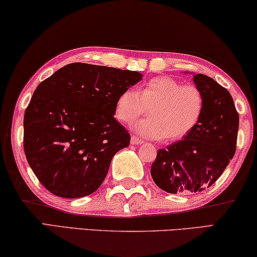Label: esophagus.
<instances>
[{
    "instance_id": "obj_1",
    "label": "esophagus",
    "mask_w": 257,
    "mask_h": 257,
    "mask_svg": "<svg viewBox=\"0 0 257 257\" xmlns=\"http://www.w3.org/2000/svg\"><path fill=\"white\" fill-rule=\"evenodd\" d=\"M142 144H144V141H142L141 139H139L137 137H132L131 138V145L138 146V145H142Z\"/></svg>"
}]
</instances>
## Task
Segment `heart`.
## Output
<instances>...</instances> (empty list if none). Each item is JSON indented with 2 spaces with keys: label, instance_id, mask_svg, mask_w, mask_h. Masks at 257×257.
Here are the masks:
<instances>
[{
  "label": "heart",
  "instance_id": "obj_1",
  "mask_svg": "<svg viewBox=\"0 0 257 257\" xmlns=\"http://www.w3.org/2000/svg\"><path fill=\"white\" fill-rule=\"evenodd\" d=\"M149 108L150 117L133 125L137 134L166 142L182 140L190 134L203 116L204 96L193 85H182L168 76H158L133 90L121 92L115 113L121 123L132 124Z\"/></svg>",
  "mask_w": 257,
  "mask_h": 257
}]
</instances>
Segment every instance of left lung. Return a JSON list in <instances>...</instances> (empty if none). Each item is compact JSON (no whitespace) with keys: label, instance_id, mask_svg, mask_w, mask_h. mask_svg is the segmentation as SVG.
I'll use <instances>...</instances> for the list:
<instances>
[{"label":"left lung","instance_id":"8db88e82","mask_svg":"<svg viewBox=\"0 0 257 257\" xmlns=\"http://www.w3.org/2000/svg\"><path fill=\"white\" fill-rule=\"evenodd\" d=\"M204 96V112L182 140L159 149L150 174L168 193L203 191L220 178L235 153L239 115L229 91L213 78L192 74Z\"/></svg>","mask_w":257,"mask_h":257}]
</instances>
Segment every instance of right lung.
<instances>
[{
    "label": "right lung",
    "instance_id": "right-lung-1",
    "mask_svg": "<svg viewBox=\"0 0 257 257\" xmlns=\"http://www.w3.org/2000/svg\"><path fill=\"white\" fill-rule=\"evenodd\" d=\"M141 79L138 71L75 62L37 86L25 111L24 149L50 192L81 198L101 186L131 139L113 117L116 100Z\"/></svg>",
    "mask_w": 257,
    "mask_h": 257
}]
</instances>
